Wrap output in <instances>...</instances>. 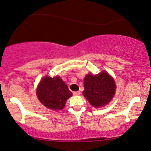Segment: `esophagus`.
Instances as JSON below:
<instances>
[{
    "instance_id": "1",
    "label": "esophagus",
    "mask_w": 151,
    "mask_h": 151,
    "mask_svg": "<svg viewBox=\"0 0 151 151\" xmlns=\"http://www.w3.org/2000/svg\"><path fill=\"white\" fill-rule=\"evenodd\" d=\"M81 94L80 91H76V92H73L74 96H79Z\"/></svg>"
}]
</instances>
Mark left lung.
<instances>
[{
  "instance_id": "1",
  "label": "left lung",
  "mask_w": 151,
  "mask_h": 151,
  "mask_svg": "<svg viewBox=\"0 0 151 151\" xmlns=\"http://www.w3.org/2000/svg\"><path fill=\"white\" fill-rule=\"evenodd\" d=\"M83 94L93 107L106 106L115 95L116 86L109 74L103 71L98 75L88 74L84 78Z\"/></svg>"
}]
</instances>
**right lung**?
<instances>
[{
    "label": "right lung",
    "mask_w": 151,
    "mask_h": 151,
    "mask_svg": "<svg viewBox=\"0 0 151 151\" xmlns=\"http://www.w3.org/2000/svg\"><path fill=\"white\" fill-rule=\"evenodd\" d=\"M37 96L40 102L46 108L53 110H62L65 102L72 96L67 85L60 77L45 76L37 88Z\"/></svg>",
    "instance_id": "obj_1"
}]
</instances>
